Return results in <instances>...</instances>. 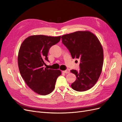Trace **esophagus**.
I'll return each instance as SVG.
<instances>
[{
  "label": "esophagus",
  "instance_id": "esophagus-1",
  "mask_svg": "<svg viewBox=\"0 0 122 122\" xmlns=\"http://www.w3.org/2000/svg\"><path fill=\"white\" fill-rule=\"evenodd\" d=\"M62 72L64 73H66V74L69 73H70V70L68 69V70H66V71H62Z\"/></svg>",
  "mask_w": 122,
  "mask_h": 122
}]
</instances>
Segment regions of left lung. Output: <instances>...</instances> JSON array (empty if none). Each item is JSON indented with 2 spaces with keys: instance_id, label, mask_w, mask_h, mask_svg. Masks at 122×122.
Returning a JSON list of instances; mask_svg holds the SVG:
<instances>
[{
  "instance_id": "left-lung-1",
  "label": "left lung",
  "mask_w": 122,
  "mask_h": 122,
  "mask_svg": "<svg viewBox=\"0 0 122 122\" xmlns=\"http://www.w3.org/2000/svg\"><path fill=\"white\" fill-rule=\"evenodd\" d=\"M61 39L72 58L80 60L79 72L71 70L76 77L72 88L78 92L88 90L96 83L102 70L104 54L100 42L96 36L87 30L65 35Z\"/></svg>"
}]
</instances>
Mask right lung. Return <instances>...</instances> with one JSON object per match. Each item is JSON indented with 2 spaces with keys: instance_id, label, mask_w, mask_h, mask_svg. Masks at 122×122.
Instances as JSON below:
<instances>
[{
  "instance_id": "right-lung-1",
  "label": "right lung",
  "mask_w": 122,
  "mask_h": 122,
  "mask_svg": "<svg viewBox=\"0 0 122 122\" xmlns=\"http://www.w3.org/2000/svg\"><path fill=\"white\" fill-rule=\"evenodd\" d=\"M61 36L33 35L26 38L21 44L18 55V64L21 76L31 89L41 95L52 92L60 70L43 67L48 60L50 47L57 44Z\"/></svg>"
}]
</instances>
